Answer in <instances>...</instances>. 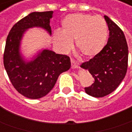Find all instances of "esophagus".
<instances>
[{"label":"esophagus","mask_w":132,"mask_h":132,"mask_svg":"<svg viewBox=\"0 0 132 132\" xmlns=\"http://www.w3.org/2000/svg\"><path fill=\"white\" fill-rule=\"evenodd\" d=\"M71 63H72V68H77L78 66H77V63H75V62L74 60H71Z\"/></svg>","instance_id":"34e87169"}]
</instances>
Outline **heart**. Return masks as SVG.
Here are the masks:
<instances>
[{"mask_svg":"<svg viewBox=\"0 0 132 132\" xmlns=\"http://www.w3.org/2000/svg\"><path fill=\"white\" fill-rule=\"evenodd\" d=\"M62 33L55 32L54 40L60 51L66 52L75 41L78 52L92 58L103 49L108 37V27L105 20L99 15L70 14L62 21Z\"/></svg>","mask_w":132,"mask_h":132,"instance_id":"1","label":"heart"}]
</instances>
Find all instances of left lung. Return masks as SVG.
Returning a JSON list of instances; mask_svg holds the SVG:
<instances>
[{"mask_svg":"<svg viewBox=\"0 0 132 132\" xmlns=\"http://www.w3.org/2000/svg\"><path fill=\"white\" fill-rule=\"evenodd\" d=\"M109 31V39L103 49L80 67L92 75L94 83L85 87L92 97H102L118 87L126 76L128 68V45L122 29L108 16L104 15Z\"/></svg>","mask_w":132,"mask_h":132,"instance_id":"left-lung-1","label":"left lung"}]
</instances>
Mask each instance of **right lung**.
Returning <instances> with one entry per match:
<instances>
[{
  "label": "right lung",
  "instance_id": "1",
  "mask_svg": "<svg viewBox=\"0 0 132 132\" xmlns=\"http://www.w3.org/2000/svg\"><path fill=\"white\" fill-rule=\"evenodd\" d=\"M53 11L32 12L17 22L6 38L3 65L14 88L30 99H38L53 89L62 72L69 69L70 58L44 49L34 60L25 62L19 52L21 38L26 29L41 27L52 34L50 18Z\"/></svg>",
  "mask_w": 132,
  "mask_h": 132
}]
</instances>
